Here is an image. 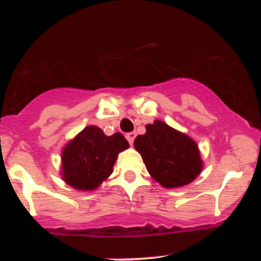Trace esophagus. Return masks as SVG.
Instances as JSON below:
<instances>
[{"label":"esophagus","mask_w":261,"mask_h":261,"mask_svg":"<svg viewBox=\"0 0 261 261\" xmlns=\"http://www.w3.org/2000/svg\"><path fill=\"white\" fill-rule=\"evenodd\" d=\"M125 137H126V140L128 141V143H130V145H133L134 143V141H135V137H136V133H127L126 135H125Z\"/></svg>","instance_id":"obj_1"}]
</instances>
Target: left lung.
I'll return each mask as SVG.
<instances>
[{
  "label": "left lung",
  "instance_id": "obj_1",
  "mask_svg": "<svg viewBox=\"0 0 261 261\" xmlns=\"http://www.w3.org/2000/svg\"><path fill=\"white\" fill-rule=\"evenodd\" d=\"M134 146L149 174L164 188L187 185L201 172L202 162L195 141L163 121L147 125L146 134L139 135Z\"/></svg>",
  "mask_w": 261,
  "mask_h": 261
}]
</instances>
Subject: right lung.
Returning <instances> with one entry per match:
<instances>
[{
	"mask_svg": "<svg viewBox=\"0 0 261 261\" xmlns=\"http://www.w3.org/2000/svg\"><path fill=\"white\" fill-rule=\"evenodd\" d=\"M127 147L120 133L107 136L99 127H86L62 151L64 180L79 190H94L113 173L119 152Z\"/></svg>",
	"mask_w": 261,
	"mask_h": 261,
	"instance_id": "obj_1",
	"label": "right lung"
}]
</instances>
